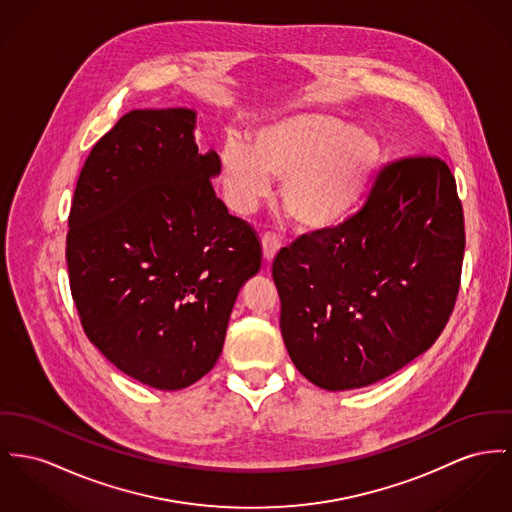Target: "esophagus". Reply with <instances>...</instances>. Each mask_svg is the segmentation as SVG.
Segmentation results:
<instances>
[{"label":"esophagus","mask_w":512,"mask_h":512,"mask_svg":"<svg viewBox=\"0 0 512 512\" xmlns=\"http://www.w3.org/2000/svg\"><path fill=\"white\" fill-rule=\"evenodd\" d=\"M279 248H281V240L277 235H273V233H266L264 237H262V250H264V260L270 264L273 258L277 256V252H279Z\"/></svg>","instance_id":"esophagus-1"}]
</instances>
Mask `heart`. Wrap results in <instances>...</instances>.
<instances>
[{
    "label": "heart",
    "mask_w": 512,
    "mask_h": 512,
    "mask_svg": "<svg viewBox=\"0 0 512 512\" xmlns=\"http://www.w3.org/2000/svg\"><path fill=\"white\" fill-rule=\"evenodd\" d=\"M382 165V147L367 132L330 114H291L258 126L250 145L231 139L219 167L231 205L246 213L283 182L285 213L305 231L343 223L367 196Z\"/></svg>",
    "instance_id": "1"
}]
</instances>
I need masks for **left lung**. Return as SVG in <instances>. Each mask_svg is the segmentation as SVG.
Segmentation results:
<instances>
[{"mask_svg":"<svg viewBox=\"0 0 512 512\" xmlns=\"http://www.w3.org/2000/svg\"><path fill=\"white\" fill-rule=\"evenodd\" d=\"M464 246L448 165L390 163L361 211L273 260L279 326L299 373L330 392L353 390L427 351L456 303Z\"/></svg>","mask_w":512,"mask_h":512,"instance_id":"obj_1","label":"left lung"}]
</instances>
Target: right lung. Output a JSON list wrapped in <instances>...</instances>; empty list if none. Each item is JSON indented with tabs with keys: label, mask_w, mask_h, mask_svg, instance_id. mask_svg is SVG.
Listing matches in <instances>:
<instances>
[{
	"label": "right lung",
	"mask_w": 512,
	"mask_h": 512,
	"mask_svg": "<svg viewBox=\"0 0 512 512\" xmlns=\"http://www.w3.org/2000/svg\"><path fill=\"white\" fill-rule=\"evenodd\" d=\"M190 108L132 110L89 153L66 240L89 341L122 373L182 390L217 363L240 287L262 266L256 231L211 186Z\"/></svg>",
	"instance_id": "add662e5"
}]
</instances>
